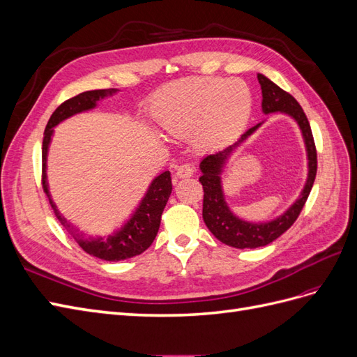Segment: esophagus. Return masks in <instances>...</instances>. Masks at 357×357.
Masks as SVG:
<instances>
[{"mask_svg": "<svg viewBox=\"0 0 357 357\" xmlns=\"http://www.w3.org/2000/svg\"><path fill=\"white\" fill-rule=\"evenodd\" d=\"M193 172H195V168H193L190 164H183L177 168L176 176L177 178H189L193 176Z\"/></svg>", "mask_w": 357, "mask_h": 357, "instance_id": "34e87169", "label": "esophagus"}]
</instances>
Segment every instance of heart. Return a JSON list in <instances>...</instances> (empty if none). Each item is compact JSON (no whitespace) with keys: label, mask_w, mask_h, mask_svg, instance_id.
Returning <instances> with one entry per match:
<instances>
[{"label":"heart","mask_w":357,"mask_h":357,"mask_svg":"<svg viewBox=\"0 0 357 357\" xmlns=\"http://www.w3.org/2000/svg\"><path fill=\"white\" fill-rule=\"evenodd\" d=\"M252 113V96L241 80L190 77L168 84L153 117L167 132L189 137L201 150L220 149L238 137Z\"/></svg>","instance_id":"heart-1"}]
</instances>
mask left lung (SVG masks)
I'll return each mask as SVG.
<instances>
[{
  "instance_id": "1",
  "label": "left lung",
  "mask_w": 357,
  "mask_h": 357,
  "mask_svg": "<svg viewBox=\"0 0 357 357\" xmlns=\"http://www.w3.org/2000/svg\"><path fill=\"white\" fill-rule=\"evenodd\" d=\"M257 80L262 89V113H282L290 116L298 123L302 139H304L305 144L308 172L305 185L302 188L299 197L290 204V207L286 211L278 214L277 218L271 220L248 222L238 218V215L234 214L232 210L229 208V205L225 198L222 174L235 150L241 144H244L247 139L265 123V121L245 131L238 142L234 143L232 146L226 147L222 152L205 156L201 160L199 169L202 172V176L199 177V181L204 189L202 219L215 238L222 241L223 244L235 248L264 247L277 240L280 235H283L298 219V215L310 195L317 172V153L314 139H312L308 119L304 110H302V107L298 104L294 96L283 91L282 88H278V86L269 80L266 75L257 73Z\"/></svg>"
}]
</instances>
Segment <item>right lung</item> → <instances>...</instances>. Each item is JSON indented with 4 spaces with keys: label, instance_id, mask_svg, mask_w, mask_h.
Wrapping results in <instances>:
<instances>
[{
    "label": "right lung",
    "instance_id": "obj_1",
    "mask_svg": "<svg viewBox=\"0 0 357 357\" xmlns=\"http://www.w3.org/2000/svg\"><path fill=\"white\" fill-rule=\"evenodd\" d=\"M117 92L119 89L86 91L83 93H79L77 96H73V98L67 100L66 102H62L50 116L45 129V138H43V189L46 192L52 208L55 211V215L63 228H66L75 240V243H77L86 253L109 262L125 261V259L142 255L152 245L159 231L162 211H164L172 190L171 172H160L159 176H156L150 181L144 197L138 202L135 210L129 215L128 220L123 225H121V228H117L110 235L105 236H88L63 218L59 213L56 204L52 199L47 181V155L53 132H55L53 128H56L61 122L67 121V119L75 114L93 110L95 107L98 105V101L107 98V96H113Z\"/></svg>",
    "mask_w": 357,
    "mask_h": 357
}]
</instances>
